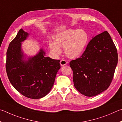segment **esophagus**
<instances>
[{
	"mask_svg": "<svg viewBox=\"0 0 122 122\" xmlns=\"http://www.w3.org/2000/svg\"><path fill=\"white\" fill-rule=\"evenodd\" d=\"M60 64H61V66H64L65 65H66L67 64V62L64 59H62L61 60V61H60Z\"/></svg>",
	"mask_w": 122,
	"mask_h": 122,
	"instance_id": "esophagus-1",
	"label": "esophagus"
}]
</instances>
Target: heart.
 Wrapping results in <instances>:
<instances>
[{"label":"heart","mask_w":122,"mask_h":122,"mask_svg":"<svg viewBox=\"0 0 122 122\" xmlns=\"http://www.w3.org/2000/svg\"><path fill=\"white\" fill-rule=\"evenodd\" d=\"M88 41V35L82 29H68L55 36V42H49V48L53 55L59 56L64 47L66 55L70 58H78L84 52Z\"/></svg>","instance_id":"heart-1"}]
</instances>
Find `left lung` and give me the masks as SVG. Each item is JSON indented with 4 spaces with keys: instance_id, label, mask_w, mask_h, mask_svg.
Listing matches in <instances>:
<instances>
[{
    "instance_id": "1",
    "label": "left lung",
    "mask_w": 122,
    "mask_h": 122,
    "mask_svg": "<svg viewBox=\"0 0 122 122\" xmlns=\"http://www.w3.org/2000/svg\"><path fill=\"white\" fill-rule=\"evenodd\" d=\"M118 62V53L107 31L92 39L81 56L70 62L77 91L86 97L99 94L112 83Z\"/></svg>"
}]
</instances>
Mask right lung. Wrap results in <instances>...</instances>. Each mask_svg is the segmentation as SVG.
<instances>
[{
    "mask_svg": "<svg viewBox=\"0 0 122 122\" xmlns=\"http://www.w3.org/2000/svg\"><path fill=\"white\" fill-rule=\"evenodd\" d=\"M28 36L21 29L10 42L6 53V70L8 79L17 91L27 97L38 99L50 92L61 65L59 60L45 57L42 49L34 57L23 61L21 43Z\"/></svg>",
    "mask_w": 122,
    "mask_h": 122,
    "instance_id": "obj_1",
    "label": "right lung"
}]
</instances>
